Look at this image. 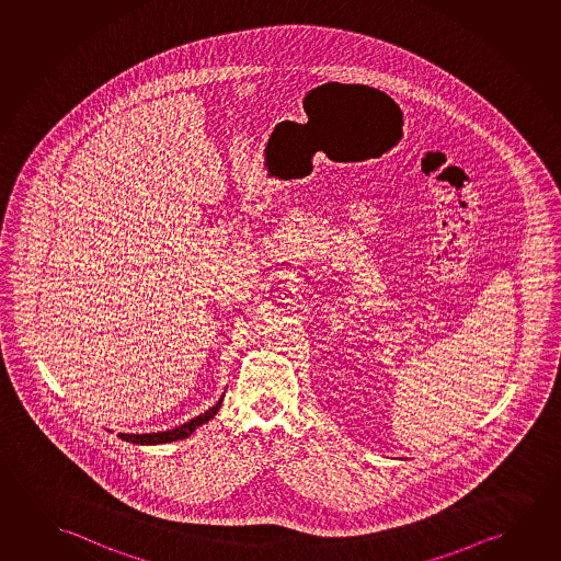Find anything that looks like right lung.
<instances>
[{
    "mask_svg": "<svg viewBox=\"0 0 561 561\" xmlns=\"http://www.w3.org/2000/svg\"><path fill=\"white\" fill-rule=\"evenodd\" d=\"M221 402H224V397L219 398L216 404L211 405L209 410H206L204 414H199L198 417H194V420H190V422L182 423V425L174 427V430H167V432L159 433H118V437L128 440V443H134V445H161V443H173V440L186 439V437H190L192 433L198 430L199 425L209 422V420L219 412Z\"/></svg>",
    "mask_w": 561,
    "mask_h": 561,
    "instance_id": "1",
    "label": "right lung"
}]
</instances>
